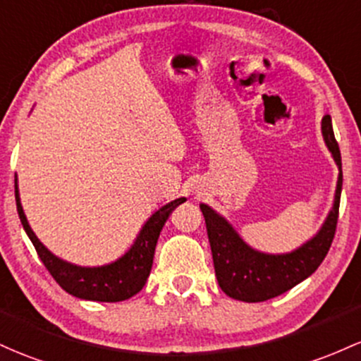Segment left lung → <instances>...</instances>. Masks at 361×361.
Masks as SVG:
<instances>
[{"label":"left lung","mask_w":361,"mask_h":361,"mask_svg":"<svg viewBox=\"0 0 361 361\" xmlns=\"http://www.w3.org/2000/svg\"><path fill=\"white\" fill-rule=\"evenodd\" d=\"M322 135L336 164L339 166L334 207L329 212L322 229L298 250L284 253V255H267V253L253 250L247 243H243V240L228 224V221L214 212L209 205H200L205 226H207L217 283L221 290L231 298L257 303L283 295L314 274L326 259L336 235L343 188L341 152H339L329 114L322 118Z\"/></svg>","instance_id":"left-lung-1"}]
</instances>
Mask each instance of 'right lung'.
I'll use <instances>...</instances> for the list:
<instances>
[{
	"label": "right lung",
	"mask_w": 361,
	"mask_h": 361,
	"mask_svg": "<svg viewBox=\"0 0 361 361\" xmlns=\"http://www.w3.org/2000/svg\"><path fill=\"white\" fill-rule=\"evenodd\" d=\"M15 200H17L20 221L32 241L39 259L42 260L49 274L54 277V281L63 290L77 298L90 300V302H123V300L132 298L145 286L150 269H152L154 252H156L162 226L174 209L187 199L173 200L171 204L164 205L156 214H152L142 228L140 235L137 236L133 247L120 260L109 265H102V267H78V265L68 264L54 257L37 240V236L34 235L27 223V217L20 205L17 180H15Z\"/></svg>",
	"instance_id": "right-lung-1"
}]
</instances>
